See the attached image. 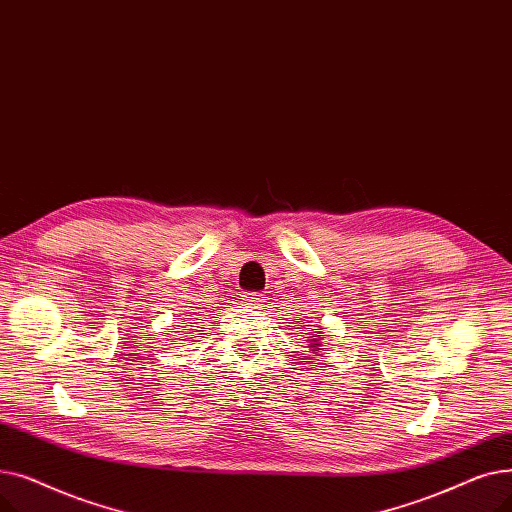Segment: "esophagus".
<instances>
[{
    "label": "esophagus",
    "mask_w": 512,
    "mask_h": 512,
    "mask_svg": "<svg viewBox=\"0 0 512 512\" xmlns=\"http://www.w3.org/2000/svg\"><path fill=\"white\" fill-rule=\"evenodd\" d=\"M243 304H246L248 308H256L260 310L264 306V296L262 294H256V291H252V294H246L243 296Z\"/></svg>",
    "instance_id": "34e87169"
}]
</instances>
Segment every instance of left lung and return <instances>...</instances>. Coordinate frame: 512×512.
Returning <instances> with one entry per match:
<instances>
[{
    "label": "left lung",
    "instance_id": "left-lung-1",
    "mask_svg": "<svg viewBox=\"0 0 512 512\" xmlns=\"http://www.w3.org/2000/svg\"><path fill=\"white\" fill-rule=\"evenodd\" d=\"M312 337H316V335H312ZM319 346H321V344H319V339H314V346H310V348H314V350H321Z\"/></svg>",
    "mask_w": 512,
    "mask_h": 512
}]
</instances>
